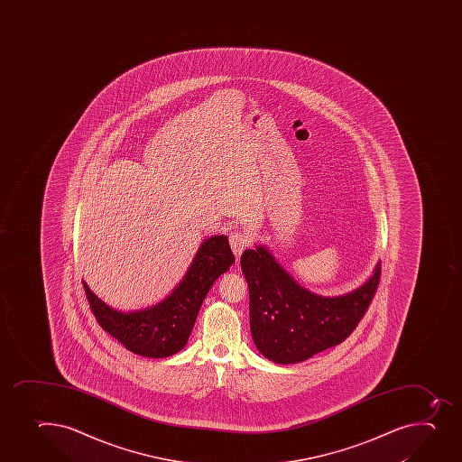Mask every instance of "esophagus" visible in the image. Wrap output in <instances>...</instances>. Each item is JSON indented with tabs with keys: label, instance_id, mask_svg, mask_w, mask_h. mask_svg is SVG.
<instances>
[{
	"label": "esophagus",
	"instance_id": "esophagus-1",
	"mask_svg": "<svg viewBox=\"0 0 462 462\" xmlns=\"http://www.w3.org/2000/svg\"><path fill=\"white\" fill-rule=\"evenodd\" d=\"M228 241H230L232 252H234L236 257H241L244 250L252 244V238H250L247 234H244V232H234V234H230Z\"/></svg>",
	"mask_w": 462,
	"mask_h": 462
}]
</instances>
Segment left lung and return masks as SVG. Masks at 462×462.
<instances>
[{
	"label": "left lung",
	"mask_w": 462,
	"mask_h": 462,
	"mask_svg": "<svg viewBox=\"0 0 462 462\" xmlns=\"http://www.w3.org/2000/svg\"><path fill=\"white\" fill-rule=\"evenodd\" d=\"M250 291V329L262 356L295 365L342 343L354 331L378 288L381 262L365 283L349 292L322 297L304 288L265 245L241 256Z\"/></svg>",
	"instance_id": "8db88e82"
}]
</instances>
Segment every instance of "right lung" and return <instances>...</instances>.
<instances>
[{
    "label": "right lung",
    "instance_id": "add662e5",
    "mask_svg": "<svg viewBox=\"0 0 462 462\" xmlns=\"http://www.w3.org/2000/svg\"><path fill=\"white\" fill-rule=\"evenodd\" d=\"M234 262L226 235L205 239L178 286L161 301L137 310L108 306L84 280L83 286L93 315L106 333L137 356L167 358L187 346L201 302Z\"/></svg>",
    "mask_w": 462,
    "mask_h": 462
}]
</instances>
